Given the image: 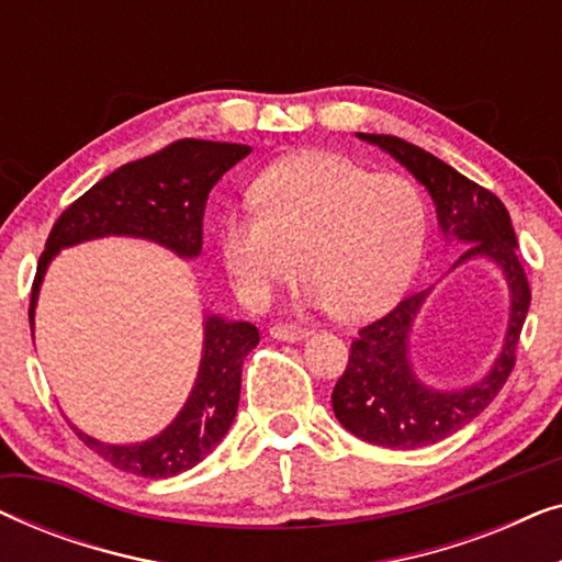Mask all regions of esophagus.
Returning <instances> with one entry per match:
<instances>
[{
    "instance_id": "esophagus-1",
    "label": "esophagus",
    "mask_w": 562,
    "mask_h": 562,
    "mask_svg": "<svg viewBox=\"0 0 562 562\" xmlns=\"http://www.w3.org/2000/svg\"><path fill=\"white\" fill-rule=\"evenodd\" d=\"M268 335H271L273 340H281V342H299V340H304L310 333L296 325H273L271 329H268Z\"/></svg>"
}]
</instances>
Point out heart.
Masks as SVG:
<instances>
[{
  "mask_svg": "<svg viewBox=\"0 0 562 562\" xmlns=\"http://www.w3.org/2000/svg\"><path fill=\"white\" fill-rule=\"evenodd\" d=\"M250 199L256 210L220 220L222 266L250 310H266L302 266L312 306L340 319L371 317L409 286L425 250L419 189L337 153L279 160L258 176Z\"/></svg>",
  "mask_w": 562,
  "mask_h": 562,
  "instance_id": "obj_1",
  "label": "heart"
}]
</instances>
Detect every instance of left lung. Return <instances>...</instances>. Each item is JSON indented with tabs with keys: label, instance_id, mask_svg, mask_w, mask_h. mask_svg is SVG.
I'll list each match as a JSON object with an SVG mask.
<instances>
[{
	"label": "left lung",
	"instance_id": "obj_1",
	"mask_svg": "<svg viewBox=\"0 0 562 562\" xmlns=\"http://www.w3.org/2000/svg\"><path fill=\"white\" fill-rule=\"evenodd\" d=\"M402 164L432 196L437 225L448 243L465 245L452 268L483 258L509 286L504 345L483 379L460 389L429 386L414 371L412 329L432 286L406 296L389 314L360 329L348 368L335 383L333 409L340 425L363 442L394 450L427 448L456 435L494 402L514 368V352L529 310V283L517 258V235L502 199L479 187L432 153L394 135L356 133Z\"/></svg>",
	"mask_w": 562,
	"mask_h": 562
}]
</instances>
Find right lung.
<instances>
[{"label": "right lung", "mask_w": 562, "mask_h": 562, "mask_svg": "<svg viewBox=\"0 0 562 562\" xmlns=\"http://www.w3.org/2000/svg\"><path fill=\"white\" fill-rule=\"evenodd\" d=\"M248 153L250 145L179 140L97 181L50 229L30 299V329H35V306L45 271L50 260L71 245L110 235L140 237L183 260L202 256L206 196ZM258 340V327L250 322L204 314V345L194 386L171 425L150 440L112 445L81 432L71 422L68 425L87 448L120 471L143 479H171L189 471L217 448L233 425L240 402L243 360Z\"/></svg>", "instance_id": "1"}]
</instances>
